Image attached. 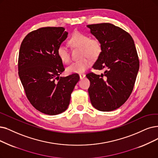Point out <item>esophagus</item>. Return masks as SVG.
<instances>
[{
  "mask_svg": "<svg viewBox=\"0 0 158 158\" xmlns=\"http://www.w3.org/2000/svg\"><path fill=\"white\" fill-rule=\"evenodd\" d=\"M79 76H80V78L81 80L84 78L85 77V74H80Z\"/></svg>",
  "mask_w": 158,
  "mask_h": 158,
  "instance_id": "34e87169",
  "label": "esophagus"
}]
</instances>
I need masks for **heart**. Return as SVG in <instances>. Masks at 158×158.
I'll use <instances>...</instances> for the list:
<instances>
[{
    "label": "heart",
    "mask_w": 158,
    "mask_h": 158,
    "mask_svg": "<svg viewBox=\"0 0 158 158\" xmlns=\"http://www.w3.org/2000/svg\"><path fill=\"white\" fill-rule=\"evenodd\" d=\"M68 42L71 47L80 48V57L82 58L67 67L66 71L69 74L84 73L92 64L90 58L96 59L102 52V44L98 38H89L87 34L80 31L73 32ZM57 54L62 62L65 64L70 62V53L65 47L60 46L57 50Z\"/></svg>",
    "instance_id": "1"
}]
</instances>
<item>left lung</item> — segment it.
<instances>
[{"label": "left lung", "instance_id": "8db88e82", "mask_svg": "<svg viewBox=\"0 0 158 158\" xmlns=\"http://www.w3.org/2000/svg\"><path fill=\"white\" fill-rule=\"evenodd\" d=\"M102 44V52L93 66L104 74H86L91 104L101 111H113L128 100L133 91L139 60L131 36L110 23L87 25Z\"/></svg>", "mask_w": 158, "mask_h": 158}]
</instances>
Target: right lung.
Returning a JSON list of instances; mask_svg holds the SVG:
<instances>
[{
    "instance_id": "right-lung-1",
    "label": "right lung",
    "mask_w": 158,
    "mask_h": 158,
    "mask_svg": "<svg viewBox=\"0 0 158 158\" xmlns=\"http://www.w3.org/2000/svg\"><path fill=\"white\" fill-rule=\"evenodd\" d=\"M64 27H43L31 31L20 47L18 74L30 104L40 112L56 115L65 111L70 103L77 73L59 77L65 71L57 54L67 37Z\"/></svg>"
}]
</instances>
